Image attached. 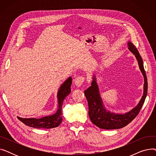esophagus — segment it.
Returning a JSON list of instances; mask_svg holds the SVG:
<instances>
[{"instance_id":"1","label":"esophagus","mask_w":156,"mask_h":156,"mask_svg":"<svg viewBox=\"0 0 156 156\" xmlns=\"http://www.w3.org/2000/svg\"><path fill=\"white\" fill-rule=\"evenodd\" d=\"M85 81V78L83 76H78L74 80V83L77 87H81Z\"/></svg>"}]
</instances>
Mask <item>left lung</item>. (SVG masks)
Returning <instances> with one entry per match:
<instances>
[{
  "label": "left lung",
  "instance_id": "obj_1",
  "mask_svg": "<svg viewBox=\"0 0 156 156\" xmlns=\"http://www.w3.org/2000/svg\"><path fill=\"white\" fill-rule=\"evenodd\" d=\"M129 51L133 53L138 61L144 78V94L138 105L130 111L125 114H115L105 109L100 95L99 87L95 75L91 86L85 90V95L88 104V115L93 123L101 129H114L123 128L132 122L140 112L147 94V79L144 68L143 60L137 48L129 41L128 42Z\"/></svg>",
  "mask_w": 156,
  "mask_h": 156
}]
</instances>
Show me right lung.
<instances>
[{"label": "right lung", "mask_w": 156, "mask_h": 156, "mask_svg": "<svg viewBox=\"0 0 156 156\" xmlns=\"http://www.w3.org/2000/svg\"><path fill=\"white\" fill-rule=\"evenodd\" d=\"M72 83V78L69 77L60 87L57 92V99H58V109L57 112L51 116H47L39 119L32 118H22L18 117L24 125L35 128H53L58 126L62 122V106L63 102L71 93V85Z\"/></svg>", "instance_id": "1"}]
</instances>
